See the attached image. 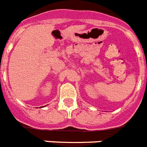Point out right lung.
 Masks as SVG:
<instances>
[{"instance_id":"obj_1","label":"right lung","mask_w":147,"mask_h":147,"mask_svg":"<svg viewBox=\"0 0 147 147\" xmlns=\"http://www.w3.org/2000/svg\"><path fill=\"white\" fill-rule=\"evenodd\" d=\"M43 107H44V106H43Z\"/></svg>"}]
</instances>
